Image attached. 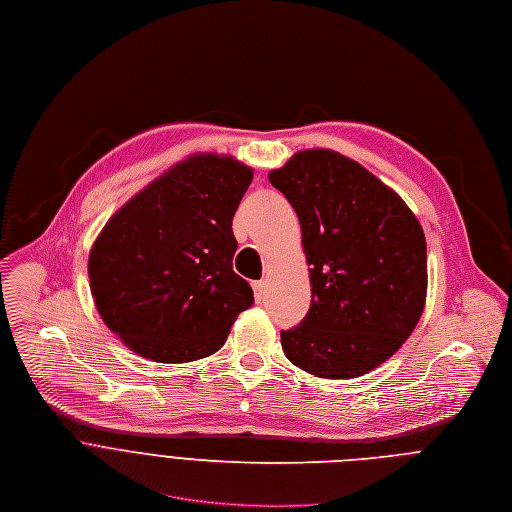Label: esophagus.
Listing matches in <instances>:
<instances>
[{
	"mask_svg": "<svg viewBox=\"0 0 512 512\" xmlns=\"http://www.w3.org/2000/svg\"><path fill=\"white\" fill-rule=\"evenodd\" d=\"M252 288H254L256 302H262L264 294H266V282L264 280H256V282H252Z\"/></svg>",
	"mask_w": 512,
	"mask_h": 512,
	"instance_id": "1",
	"label": "esophagus"
}]
</instances>
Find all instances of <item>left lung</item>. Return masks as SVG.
<instances>
[{"instance_id": "obj_1", "label": "left lung", "mask_w": 512, "mask_h": 512, "mask_svg": "<svg viewBox=\"0 0 512 512\" xmlns=\"http://www.w3.org/2000/svg\"><path fill=\"white\" fill-rule=\"evenodd\" d=\"M268 177L298 216L313 286L309 313L280 331L284 355L317 377L351 379L375 369L424 311L420 222L395 191L329 149L300 151Z\"/></svg>"}]
</instances>
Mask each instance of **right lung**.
Wrapping results in <instances>:
<instances>
[{"mask_svg":"<svg viewBox=\"0 0 512 512\" xmlns=\"http://www.w3.org/2000/svg\"><path fill=\"white\" fill-rule=\"evenodd\" d=\"M252 169L193 155L147 185L109 220L88 258L105 325L135 353L187 363L216 353L254 304L232 270V220Z\"/></svg>","mask_w":512,"mask_h":512,"instance_id":"add662e5","label":"right lung"}]
</instances>
